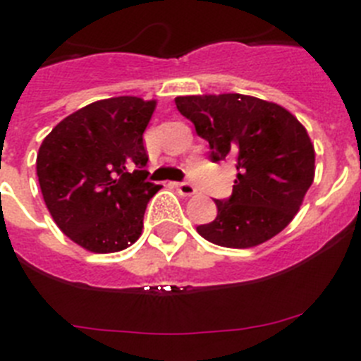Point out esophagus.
Segmentation results:
<instances>
[{"mask_svg": "<svg viewBox=\"0 0 361 361\" xmlns=\"http://www.w3.org/2000/svg\"><path fill=\"white\" fill-rule=\"evenodd\" d=\"M175 190L180 193L183 197H191V195H195V186L190 183H177L175 184Z\"/></svg>", "mask_w": 361, "mask_h": 361, "instance_id": "34e87169", "label": "esophagus"}]
</instances>
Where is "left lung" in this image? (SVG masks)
<instances>
[{
  "label": "left lung",
  "instance_id": "obj_1",
  "mask_svg": "<svg viewBox=\"0 0 361 361\" xmlns=\"http://www.w3.org/2000/svg\"><path fill=\"white\" fill-rule=\"evenodd\" d=\"M177 110L209 142L213 162L237 159L228 200L197 228L222 247L247 250L279 235L295 219L314 180V146L291 111L244 94L175 97Z\"/></svg>",
  "mask_w": 361,
  "mask_h": 361
}]
</instances>
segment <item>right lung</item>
<instances>
[{
  "label": "right lung",
  "instance_id": "right-lung-1",
  "mask_svg": "<svg viewBox=\"0 0 361 361\" xmlns=\"http://www.w3.org/2000/svg\"><path fill=\"white\" fill-rule=\"evenodd\" d=\"M157 101L101 99L73 111L44 137L36 171L57 228L92 253H117L142 233L146 204L161 190L146 183L142 133Z\"/></svg>",
  "mask_w": 361,
  "mask_h": 361
}]
</instances>
